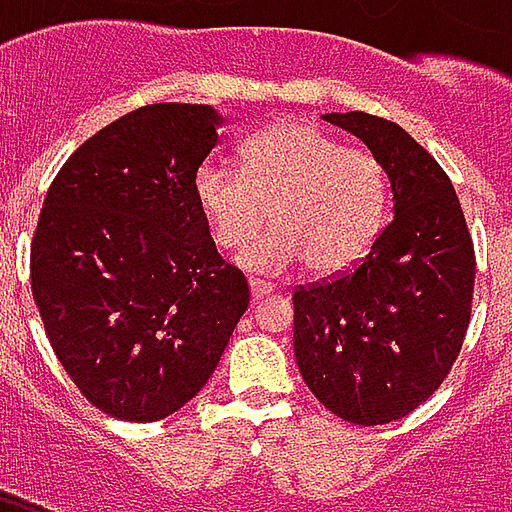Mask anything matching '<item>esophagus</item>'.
I'll list each match as a JSON object with an SVG mask.
<instances>
[{
	"mask_svg": "<svg viewBox=\"0 0 512 512\" xmlns=\"http://www.w3.org/2000/svg\"><path fill=\"white\" fill-rule=\"evenodd\" d=\"M249 290H252V296H255V299H260V296H268V293H271V290H274V285H271V282H263V279H249Z\"/></svg>",
	"mask_w": 512,
	"mask_h": 512,
	"instance_id": "esophagus-1",
	"label": "esophagus"
}]
</instances>
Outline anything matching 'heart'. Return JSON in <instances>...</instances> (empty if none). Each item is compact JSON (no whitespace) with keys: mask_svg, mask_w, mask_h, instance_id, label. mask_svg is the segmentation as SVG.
I'll return each instance as SVG.
<instances>
[{"mask_svg":"<svg viewBox=\"0 0 512 512\" xmlns=\"http://www.w3.org/2000/svg\"><path fill=\"white\" fill-rule=\"evenodd\" d=\"M191 191L213 244L241 252L252 271H288L307 260L312 274H340L367 255L389 211V178L370 150L304 120H282L241 145V169L202 161Z\"/></svg>","mask_w":512,"mask_h":512,"instance_id":"obj_1","label":"heart"}]
</instances>
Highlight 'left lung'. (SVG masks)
<instances>
[{
  "instance_id": "1",
  "label": "left lung",
  "mask_w": 512,
  "mask_h": 512,
  "mask_svg": "<svg viewBox=\"0 0 512 512\" xmlns=\"http://www.w3.org/2000/svg\"><path fill=\"white\" fill-rule=\"evenodd\" d=\"M384 164L395 219L354 268L293 290L301 378L332 414L386 425L450 376L472 318L474 244L439 161L414 136L365 112L323 115Z\"/></svg>"
}]
</instances>
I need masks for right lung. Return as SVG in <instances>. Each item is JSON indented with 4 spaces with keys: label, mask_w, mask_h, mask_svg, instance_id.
Here are the masks:
<instances>
[{
    "label": "right lung",
    "mask_w": 512,
    "mask_h": 512,
    "mask_svg": "<svg viewBox=\"0 0 512 512\" xmlns=\"http://www.w3.org/2000/svg\"><path fill=\"white\" fill-rule=\"evenodd\" d=\"M222 123L205 104L134 109L76 147L43 200L32 296L65 373L109 417L186 406L249 307L191 191Z\"/></svg>",
    "instance_id": "add662e5"
}]
</instances>
